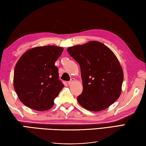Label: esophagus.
<instances>
[{"label": "esophagus", "instance_id": "1", "mask_svg": "<svg viewBox=\"0 0 146 146\" xmlns=\"http://www.w3.org/2000/svg\"><path fill=\"white\" fill-rule=\"evenodd\" d=\"M75 78H71V79L70 81H68V84L69 85H70V84H73V83L74 82H75Z\"/></svg>", "mask_w": 146, "mask_h": 146}]
</instances>
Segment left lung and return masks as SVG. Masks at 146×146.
Segmentation results:
<instances>
[{
    "label": "left lung",
    "mask_w": 146,
    "mask_h": 146,
    "mask_svg": "<svg viewBox=\"0 0 146 146\" xmlns=\"http://www.w3.org/2000/svg\"><path fill=\"white\" fill-rule=\"evenodd\" d=\"M68 52L79 64L83 90L77 97L86 109L99 112L107 108L121 95L123 72L114 53L96 41L70 47Z\"/></svg>",
    "instance_id": "obj_1"
}]
</instances>
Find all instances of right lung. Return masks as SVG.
Here are the masks:
<instances>
[{
    "instance_id": "1",
    "label": "right lung",
    "mask_w": 146,
    "mask_h": 146,
    "mask_svg": "<svg viewBox=\"0 0 146 146\" xmlns=\"http://www.w3.org/2000/svg\"><path fill=\"white\" fill-rule=\"evenodd\" d=\"M64 48L54 45L37 47L25 52L15 65L13 87L25 106L38 111L51 108L64 87L55 62Z\"/></svg>"
}]
</instances>
